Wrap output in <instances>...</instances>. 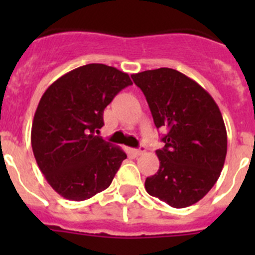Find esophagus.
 Wrapping results in <instances>:
<instances>
[{
  "mask_svg": "<svg viewBox=\"0 0 255 255\" xmlns=\"http://www.w3.org/2000/svg\"><path fill=\"white\" fill-rule=\"evenodd\" d=\"M132 153H134V154L136 155V157H138V155L144 154V153H145V147H143V145H141V147L139 148V149H134V150H132Z\"/></svg>",
  "mask_w": 255,
  "mask_h": 255,
  "instance_id": "esophagus-1",
  "label": "esophagus"
}]
</instances>
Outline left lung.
Here are the masks:
<instances>
[{
	"label": "left lung",
	"mask_w": 255,
	"mask_h": 255,
	"mask_svg": "<svg viewBox=\"0 0 255 255\" xmlns=\"http://www.w3.org/2000/svg\"><path fill=\"white\" fill-rule=\"evenodd\" d=\"M144 93L154 125L167 129L155 150L159 168L145 190L173 208L195 204L215 185L224 168L227 132L217 103L193 79L161 67L132 74Z\"/></svg>",
	"instance_id": "1"
}]
</instances>
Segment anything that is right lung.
<instances>
[{
	"label": "right lung",
	"mask_w": 255,
	"mask_h": 255,
	"mask_svg": "<svg viewBox=\"0 0 255 255\" xmlns=\"http://www.w3.org/2000/svg\"><path fill=\"white\" fill-rule=\"evenodd\" d=\"M131 84L116 67L89 64L47 88L33 119L31 148L47 182L61 197L82 202L111 185L126 153L96 132L105 125V108Z\"/></svg>",
	"instance_id": "obj_1"
}]
</instances>
